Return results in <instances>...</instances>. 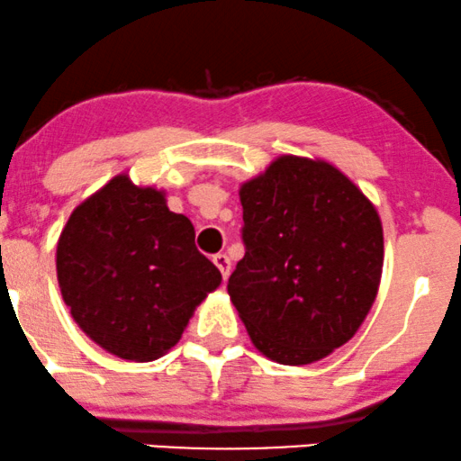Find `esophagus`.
I'll use <instances>...</instances> for the list:
<instances>
[{"instance_id": "obj_1", "label": "esophagus", "mask_w": 461, "mask_h": 461, "mask_svg": "<svg viewBox=\"0 0 461 461\" xmlns=\"http://www.w3.org/2000/svg\"><path fill=\"white\" fill-rule=\"evenodd\" d=\"M212 261H214V266H217L221 270V276H223V281H227V276H230V272H231L230 258H227L225 253H219V255H214Z\"/></svg>"}]
</instances>
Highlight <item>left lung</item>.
<instances>
[{
    "label": "left lung",
    "mask_w": 461,
    "mask_h": 461,
    "mask_svg": "<svg viewBox=\"0 0 461 461\" xmlns=\"http://www.w3.org/2000/svg\"><path fill=\"white\" fill-rule=\"evenodd\" d=\"M244 258L227 283L253 345L285 366L353 338L383 272L376 208L328 161L283 155L240 187Z\"/></svg>",
    "instance_id": "1"
}]
</instances>
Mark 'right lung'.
<instances>
[{
	"label": "right lung",
	"mask_w": 461,
	"mask_h": 461,
	"mask_svg": "<svg viewBox=\"0 0 461 461\" xmlns=\"http://www.w3.org/2000/svg\"><path fill=\"white\" fill-rule=\"evenodd\" d=\"M57 278L78 328L130 361L161 357L176 345L221 272L195 247L185 214L163 191L127 174L76 206L57 244Z\"/></svg>",
	"instance_id": "1"
}]
</instances>
